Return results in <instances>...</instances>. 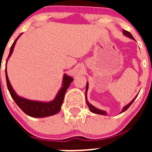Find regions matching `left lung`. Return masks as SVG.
Wrapping results in <instances>:
<instances>
[{"label": "left lung", "mask_w": 152, "mask_h": 152, "mask_svg": "<svg viewBox=\"0 0 152 152\" xmlns=\"http://www.w3.org/2000/svg\"><path fill=\"white\" fill-rule=\"evenodd\" d=\"M123 35H124V36H127V37H129V38L132 39H134L133 36H132V34L129 33V32H128V31H126V30H124V29H123ZM88 83L87 82V85H86V91H85L86 103H87V105H88V107H89V109H90V110H91V112L94 113L100 114V115H104V116H106V115H107V113L106 112V111L102 110H100V109L96 108V107H95L94 106H93L92 104H91V103H89V101H88V99H87V93H88ZM137 96H138V94H137L136 96H135V97H134L133 100H132V101L130 102L129 103H128L127 105H126L124 107H123V109H122V110H121V112H120V113H122L125 112V111H126V110H127V109H128L129 107L130 106L132 105V103H133V101L135 100V98L137 97Z\"/></svg>", "instance_id": "obj_1"}]
</instances>
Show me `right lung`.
I'll return each mask as SVG.
<instances>
[{
	"label": "right lung",
	"mask_w": 152,
	"mask_h": 152,
	"mask_svg": "<svg viewBox=\"0 0 152 152\" xmlns=\"http://www.w3.org/2000/svg\"><path fill=\"white\" fill-rule=\"evenodd\" d=\"M22 35H19V36L16 39V40L13 42V45L10 47V53L8 56L7 59V62L9 58L13 53V49L16 45L17 39L19 37ZM6 62V66H7ZM6 73V80H7V85L8 91L10 92V95H11L13 100L15 101L20 108L23 111L26 115L31 116V117L34 118H42V117H48V116H53L55 114L58 113L61 110V104L64 100V96L65 93H66L67 89L70 86L71 83L73 81V77L69 76V75L64 74L63 76L62 79V84H61V87L59 89V91H58L57 94H56V97L51 101H39V100H32L24 98L23 96H19L15 91L13 90V87L10 84V80L8 78L7 72V68L5 71Z\"/></svg>",
	"instance_id": "obj_1"
}]
</instances>
